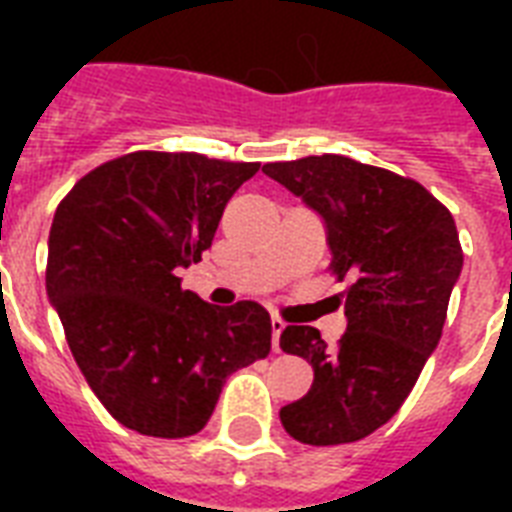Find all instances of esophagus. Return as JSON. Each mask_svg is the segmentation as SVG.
I'll return each instance as SVG.
<instances>
[{"mask_svg": "<svg viewBox=\"0 0 512 512\" xmlns=\"http://www.w3.org/2000/svg\"><path fill=\"white\" fill-rule=\"evenodd\" d=\"M284 327H287V321L279 319V316H273L271 319V332H273V350H281L279 348V337L281 332H284Z\"/></svg>", "mask_w": 512, "mask_h": 512, "instance_id": "1", "label": "esophagus"}]
</instances>
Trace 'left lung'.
I'll return each instance as SVG.
<instances>
[{
  "label": "left lung",
  "mask_w": 512,
  "mask_h": 512,
  "mask_svg": "<svg viewBox=\"0 0 512 512\" xmlns=\"http://www.w3.org/2000/svg\"><path fill=\"white\" fill-rule=\"evenodd\" d=\"M263 172L319 212L329 271L350 279L337 348L316 327L281 332V350L313 366L311 390L281 406V425L300 444L361 441L401 409L441 340L462 271L457 225L417 180L348 156L273 162Z\"/></svg>",
  "instance_id": "1"
}]
</instances>
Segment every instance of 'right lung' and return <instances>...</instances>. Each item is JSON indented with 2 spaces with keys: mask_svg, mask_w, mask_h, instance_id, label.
Wrapping results in <instances>:
<instances>
[{
  "mask_svg": "<svg viewBox=\"0 0 512 512\" xmlns=\"http://www.w3.org/2000/svg\"><path fill=\"white\" fill-rule=\"evenodd\" d=\"M257 162L135 151L95 167L52 217L47 295L92 393L124 428L185 438L225 380L271 353L263 305L204 303L177 268L199 263Z\"/></svg>",
  "mask_w": 512,
  "mask_h": 512,
  "instance_id": "obj_1",
  "label": "right lung"
}]
</instances>
